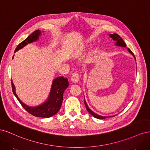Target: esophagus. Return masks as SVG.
<instances>
[{"instance_id": "esophagus-1", "label": "esophagus", "mask_w": 150, "mask_h": 150, "mask_svg": "<svg viewBox=\"0 0 150 150\" xmlns=\"http://www.w3.org/2000/svg\"><path fill=\"white\" fill-rule=\"evenodd\" d=\"M79 78V76L78 73H73L71 76V81L72 83H76L78 82Z\"/></svg>"}]
</instances>
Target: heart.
I'll return each mask as SVG.
<instances>
[{
  "label": "heart",
  "instance_id": "obj_1",
  "mask_svg": "<svg viewBox=\"0 0 150 150\" xmlns=\"http://www.w3.org/2000/svg\"><path fill=\"white\" fill-rule=\"evenodd\" d=\"M92 56H93V53L91 52V54H89V59H91V58L92 57Z\"/></svg>",
  "mask_w": 150,
  "mask_h": 150
}]
</instances>
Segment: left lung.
<instances>
[{
    "label": "left lung",
    "mask_w": 150,
    "mask_h": 150,
    "mask_svg": "<svg viewBox=\"0 0 150 150\" xmlns=\"http://www.w3.org/2000/svg\"><path fill=\"white\" fill-rule=\"evenodd\" d=\"M110 36L111 38H112L113 40H115V41H116L115 44L116 45V46L126 47V44H125V42H124V40H122V39L120 37V36L118 34H115V33H114L113 34H111L110 35ZM128 51L131 54H132V55H133V56H134V59H135V56H134V54L133 53V52L131 51L129 48H128ZM84 104H85V106H86V110H87V111H88L93 116H94V117H96V118H98V119H99V120H102V119H105V118H106V117H113V116H103L98 115L96 114V113H95V112H94L93 111H91V110H90V109H89V107H88V106L87 103H86V101H85V99H84Z\"/></svg>",
    "instance_id": "1"
}]
</instances>
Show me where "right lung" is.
Segmentation results:
<instances>
[{
  "instance_id": "1",
  "label": "right lung",
  "mask_w": 150,
  "mask_h": 150,
  "mask_svg": "<svg viewBox=\"0 0 150 150\" xmlns=\"http://www.w3.org/2000/svg\"><path fill=\"white\" fill-rule=\"evenodd\" d=\"M40 34H41V32H40V30L38 29L35 30L34 33L29 35L24 41H22L18 45L15 50V52L19 51V49L23 48L28 44L32 43L38 40ZM13 58V56L12 59ZM11 83L13 93L14 94L15 96L18 99V101H19L22 106L29 113H30V115L36 117H51L55 115L59 111L62 105L63 100V93H64L65 89L69 86L67 79L64 78L63 76L58 77V78L54 79L47 101L39 106L31 107L26 105V104L20 100V99L18 98L17 95L16 93L15 86L13 84L12 81H11Z\"/></svg>"
}]
</instances>
